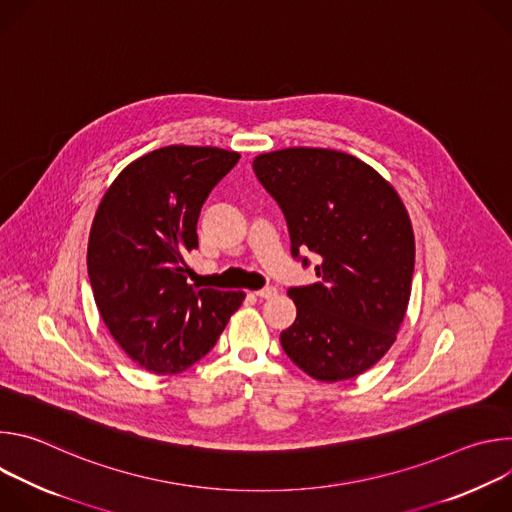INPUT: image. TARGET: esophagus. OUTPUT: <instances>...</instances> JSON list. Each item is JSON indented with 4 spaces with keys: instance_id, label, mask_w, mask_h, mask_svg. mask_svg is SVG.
Segmentation results:
<instances>
[{
    "instance_id": "1",
    "label": "esophagus",
    "mask_w": 512,
    "mask_h": 512,
    "mask_svg": "<svg viewBox=\"0 0 512 512\" xmlns=\"http://www.w3.org/2000/svg\"><path fill=\"white\" fill-rule=\"evenodd\" d=\"M275 294H277V289H275V287H263V289L255 291V296H257V298H261V300H269V298H273Z\"/></svg>"
}]
</instances>
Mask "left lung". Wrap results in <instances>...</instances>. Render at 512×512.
I'll use <instances>...</instances> for the list:
<instances>
[{"label": "left lung", "instance_id": "left-lung-1", "mask_svg": "<svg viewBox=\"0 0 512 512\" xmlns=\"http://www.w3.org/2000/svg\"><path fill=\"white\" fill-rule=\"evenodd\" d=\"M253 170L283 210L291 255L320 259L318 283L287 291L298 316L279 336L285 354L316 381L362 375L407 312L415 239L405 204L375 168L336 150L285 148L257 156Z\"/></svg>", "mask_w": 512, "mask_h": 512}]
</instances>
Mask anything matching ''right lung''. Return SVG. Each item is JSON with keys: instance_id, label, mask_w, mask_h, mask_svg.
<instances>
[{"instance_id": "right-lung-1", "label": "right lung", "mask_w": 512, "mask_h": 512, "mask_svg": "<svg viewBox=\"0 0 512 512\" xmlns=\"http://www.w3.org/2000/svg\"><path fill=\"white\" fill-rule=\"evenodd\" d=\"M210 145H168L131 162L107 188L89 235L87 267L99 314L141 369L176 375L221 336L243 291L188 283L186 255L210 190L239 162Z\"/></svg>"}]
</instances>
